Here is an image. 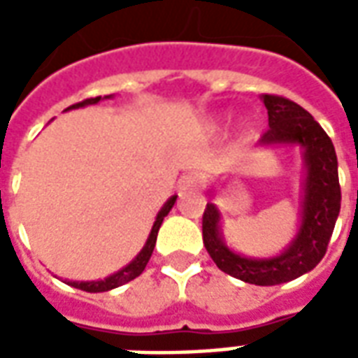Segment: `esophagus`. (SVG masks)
<instances>
[{
	"mask_svg": "<svg viewBox=\"0 0 358 358\" xmlns=\"http://www.w3.org/2000/svg\"><path fill=\"white\" fill-rule=\"evenodd\" d=\"M201 184V178H199V174H195V172H187L184 174L182 178H180V192L182 194H186V192H192V189H197Z\"/></svg>",
	"mask_w": 358,
	"mask_h": 358,
	"instance_id": "34e87169",
	"label": "esophagus"
}]
</instances>
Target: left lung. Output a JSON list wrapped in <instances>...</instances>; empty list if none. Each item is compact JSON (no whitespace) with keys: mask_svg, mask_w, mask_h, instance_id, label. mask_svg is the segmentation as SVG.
I'll use <instances>...</instances> for the list:
<instances>
[{"mask_svg":"<svg viewBox=\"0 0 358 358\" xmlns=\"http://www.w3.org/2000/svg\"><path fill=\"white\" fill-rule=\"evenodd\" d=\"M268 110V132L261 148L299 145L305 164L297 234L276 257H245L226 245L220 210L213 201L203 213V243L218 268L255 285H278L307 274L322 261L341 207L338 157L334 143L313 115L280 95H261ZM210 195L215 194L213 189Z\"/></svg>","mask_w":358,"mask_h":358,"instance_id":"left-lung-1","label":"left lung"}]
</instances>
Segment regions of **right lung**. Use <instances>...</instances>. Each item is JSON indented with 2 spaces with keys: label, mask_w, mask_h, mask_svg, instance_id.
<instances>
[{
  "label": "right lung",
  "mask_w": 358,
  "mask_h": 358,
  "mask_svg": "<svg viewBox=\"0 0 358 358\" xmlns=\"http://www.w3.org/2000/svg\"><path fill=\"white\" fill-rule=\"evenodd\" d=\"M113 95H105V97H90V99H84V101L76 103V105H71L69 109H80V107H86V105H95V103H99L101 99H110ZM66 109V110H69ZM174 203H176V195H172L169 201L164 203L161 210L157 213V218L153 226H151V232L148 236V241H145V245L141 248V251L138 255L134 257L130 263L126 264L124 268H120L118 272L115 274H110V276L103 278V280H94V282H69L65 280L66 284L73 285V287H78L82 292H88V293H101V292H109V289H115L118 285L126 284V282H130L134 278H138L145 270L148 266L149 259H151V253H153V249H155V243H157V234H159V228L163 224L164 217L171 213V209L174 207Z\"/></svg>",
  "instance_id": "1"
}]
</instances>
